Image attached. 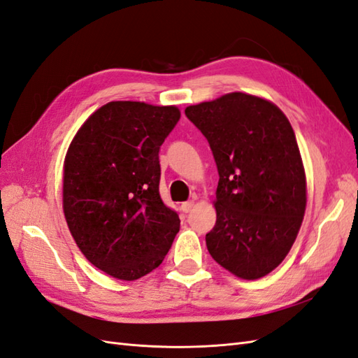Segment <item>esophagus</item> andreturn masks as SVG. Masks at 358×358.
Listing matches in <instances>:
<instances>
[{
	"label": "esophagus",
	"mask_w": 358,
	"mask_h": 358,
	"mask_svg": "<svg viewBox=\"0 0 358 358\" xmlns=\"http://www.w3.org/2000/svg\"><path fill=\"white\" fill-rule=\"evenodd\" d=\"M194 201H187V203H182L181 204V210H182V213H190V210L194 208Z\"/></svg>",
	"instance_id": "obj_1"
}]
</instances>
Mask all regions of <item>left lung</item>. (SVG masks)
<instances>
[{"mask_svg": "<svg viewBox=\"0 0 358 358\" xmlns=\"http://www.w3.org/2000/svg\"><path fill=\"white\" fill-rule=\"evenodd\" d=\"M185 113L208 141L219 173L207 250L236 277L262 278L289 254L306 213V172L289 119L242 92Z\"/></svg>", "mask_w": 358, "mask_h": 358, "instance_id": "8db88e82", "label": "left lung"}]
</instances>
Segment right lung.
<instances>
[{
	"label": "right lung",
	"mask_w": 358,
	"mask_h": 358,
	"mask_svg": "<svg viewBox=\"0 0 358 358\" xmlns=\"http://www.w3.org/2000/svg\"><path fill=\"white\" fill-rule=\"evenodd\" d=\"M176 106L112 101L81 125L63 166V213L85 257L117 280L160 266L180 230L159 194V151Z\"/></svg>",
	"instance_id": "add662e5"
}]
</instances>
